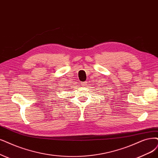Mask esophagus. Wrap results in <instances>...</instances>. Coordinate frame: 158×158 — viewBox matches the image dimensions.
I'll use <instances>...</instances> for the list:
<instances>
[{"mask_svg":"<svg viewBox=\"0 0 158 158\" xmlns=\"http://www.w3.org/2000/svg\"><path fill=\"white\" fill-rule=\"evenodd\" d=\"M87 85H88V82H87V81H84V82H82L81 83V85H82L83 86H87Z\"/></svg>","mask_w":158,"mask_h":158,"instance_id":"34e87169","label":"esophagus"}]
</instances>
